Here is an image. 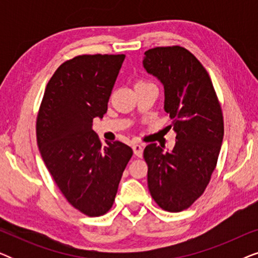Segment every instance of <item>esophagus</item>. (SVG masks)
I'll return each mask as SVG.
<instances>
[{"mask_svg": "<svg viewBox=\"0 0 258 258\" xmlns=\"http://www.w3.org/2000/svg\"><path fill=\"white\" fill-rule=\"evenodd\" d=\"M133 150H134V154L136 155L137 157H142L143 155V148L141 144H133Z\"/></svg>", "mask_w": 258, "mask_h": 258, "instance_id": "34e87169", "label": "esophagus"}]
</instances>
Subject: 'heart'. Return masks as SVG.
<instances>
[{
  "label": "heart",
  "mask_w": 258,
  "mask_h": 258,
  "mask_svg": "<svg viewBox=\"0 0 258 258\" xmlns=\"http://www.w3.org/2000/svg\"><path fill=\"white\" fill-rule=\"evenodd\" d=\"M140 83H147V82H143V81H139L136 84H140Z\"/></svg>",
  "instance_id": "obj_1"
}]
</instances>
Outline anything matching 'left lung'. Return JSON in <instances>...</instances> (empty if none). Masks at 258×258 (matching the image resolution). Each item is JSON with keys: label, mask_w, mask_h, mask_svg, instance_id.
Returning a JSON list of instances; mask_svg holds the SVG:
<instances>
[{"label": "left lung", "mask_w": 258, "mask_h": 258, "mask_svg": "<svg viewBox=\"0 0 258 258\" xmlns=\"http://www.w3.org/2000/svg\"><path fill=\"white\" fill-rule=\"evenodd\" d=\"M144 55V69L163 84L169 128L176 133L171 151L156 143L144 149L148 188L162 209L178 213L209 184L223 141V115L209 74L189 50L157 47Z\"/></svg>", "instance_id": "1"}]
</instances>
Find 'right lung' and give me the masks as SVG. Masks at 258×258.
Returning a JSON list of instances; mask_svg holds the SVG:
<instances>
[{"instance_id":"1","label":"right lung","mask_w":258,"mask_h":258,"mask_svg":"<svg viewBox=\"0 0 258 258\" xmlns=\"http://www.w3.org/2000/svg\"><path fill=\"white\" fill-rule=\"evenodd\" d=\"M125 55H81L66 61L49 80L36 121L45 167L63 196L88 216L112 207L133 149L102 143L93 119L103 117Z\"/></svg>"}]
</instances>
